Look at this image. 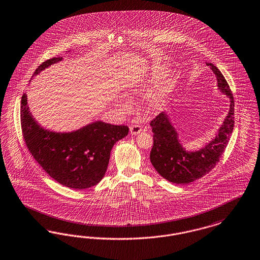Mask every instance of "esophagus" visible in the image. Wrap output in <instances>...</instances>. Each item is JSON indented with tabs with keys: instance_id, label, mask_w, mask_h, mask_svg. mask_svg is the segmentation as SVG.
Here are the masks:
<instances>
[{
	"instance_id": "obj_1",
	"label": "esophagus",
	"mask_w": 260,
	"mask_h": 260,
	"mask_svg": "<svg viewBox=\"0 0 260 260\" xmlns=\"http://www.w3.org/2000/svg\"><path fill=\"white\" fill-rule=\"evenodd\" d=\"M129 131H131V134H132V135H138V134H140V133L142 132V127H141V125H139V124H135V125H133L131 126Z\"/></svg>"
}]
</instances>
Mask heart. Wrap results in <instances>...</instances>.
<instances>
[{"label":"heart","instance_id":"obj_1","mask_svg":"<svg viewBox=\"0 0 260 260\" xmlns=\"http://www.w3.org/2000/svg\"><path fill=\"white\" fill-rule=\"evenodd\" d=\"M169 71L165 66H156L154 69H152V72L149 74L148 78H146L145 80H141L138 82H135L133 87H132V91L133 92H139L142 90L143 87H145V85L148 84L162 83L166 82L169 78ZM161 105V101L157 100L155 103L156 107H159Z\"/></svg>","mask_w":260,"mask_h":260}]
</instances>
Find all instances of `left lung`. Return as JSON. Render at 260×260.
Returning <instances> with one entry per match:
<instances>
[{
    "label": "left lung",
    "mask_w": 260,
    "mask_h": 260,
    "mask_svg": "<svg viewBox=\"0 0 260 260\" xmlns=\"http://www.w3.org/2000/svg\"><path fill=\"white\" fill-rule=\"evenodd\" d=\"M207 66L217 77L218 89L229 99V113L218 127L215 137L198 150L187 151L167 112L151 122L154 145L150 159L157 173L166 180L184 185L206 175L218 164L224 152L234 126V99L223 75L211 62Z\"/></svg>",
    "instance_id": "left-lung-1"
}]
</instances>
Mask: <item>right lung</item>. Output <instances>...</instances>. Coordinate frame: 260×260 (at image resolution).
<instances>
[{"label":"right lung","mask_w":260,"mask_h":260,"mask_svg":"<svg viewBox=\"0 0 260 260\" xmlns=\"http://www.w3.org/2000/svg\"><path fill=\"white\" fill-rule=\"evenodd\" d=\"M62 57L42 62L31 79ZM21 127L31 156L44 171L62 186L83 189L96 185L106 172L115 143L128 134L126 125L95 121L68 133L46 129L32 117L27 94L21 99Z\"/></svg>","instance_id":"obj_1"}]
</instances>
